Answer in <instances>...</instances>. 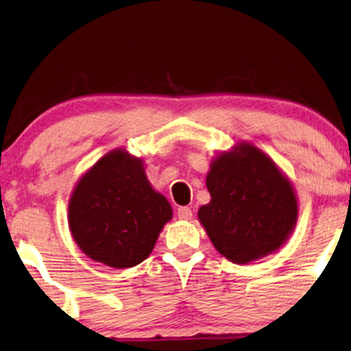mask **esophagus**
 I'll use <instances>...</instances> for the list:
<instances>
[{
  "instance_id": "34e87169",
  "label": "esophagus",
  "mask_w": 351,
  "mask_h": 351,
  "mask_svg": "<svg viewBox=\"0 0 351 351\" xmlns=\"http://www.w3.org/2000/svg\"><path fill=\"white\" fill-rule=\"evenodd\" d=\"M177 216L184 221H189V219H192V210L189 206H180V208H177Z\"/></svg>"
}]
</instances>
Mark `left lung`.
<instances>
[{"label": "left lung", "instance_id": "1", "mask_svg": "<svg viewBox=\"0 0 351 351\" xmlns=\"http://www.w3.org/2000/svg\"><path fill=\"white\" fill-rule=\"evenodd\" d=\"M211 202L198 210L215 249L234 263L278 250L298 219L293 185L265 153L249 143L216 156L206 176Z\"/></svg>", "mask_w": 351, "mask_h": 351}]
</instances>
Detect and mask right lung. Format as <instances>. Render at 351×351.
Returning a JSON list of instances; mask_svg holds the SVG:
<instances>
[{
    "mask_svg": "<svg viewBox=\"0 0 351 351\" xmlns=\"http://www.w3.org/2000/svg\"><path fill=\"white\" fill-rule=\"evenodd\" d=\"M172 208L151 187L143 161L114 149L76 184L68 205L71 234L93 261L130 268L153 252Z\"/></svg>",
    "mask_w": 351,
    "mask_h": 351,
    "instance_id": "1",
    "label": "right lung"
}]
</instances>
